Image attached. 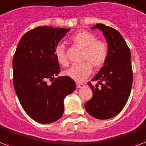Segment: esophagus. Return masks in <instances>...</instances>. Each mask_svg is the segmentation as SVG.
<instances>
[{
    "instance_id": "34e87169",
    "label": "esophagus",
    "mask_w": 146,
    "mask_h": 146,
    "mask_svg": "<svg viewBox=\"0 0 146 146\" xmlns=\"http://www.w3.org/2000/svg\"><path fill=\"white\" fill-rule=\"evenodd\" d=\"M85 86L83 83H76V88H83Z\"/></svg>"
}]
</instances>
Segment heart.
I'll return each instance as SVG.
<instances>
[{
    "instance_id": "heart-1",
    "label": "heart",
    "mask_w": 146,
    "mask_h": 146,
    "mask_svg": "<svg viewBox=\"0 0 146 146\" xmlns=\"http://www.w3.org/2000/svg\"><path fill=\"white\" fill-rule=\"evenodd\" d=\"M70 41L73 46L82 48V64L73 65L65 71V75L76 82H82L91 74L92 66L95 69L101 68L106 62L109 56V46L103 40H98L93 32L80 30L70 36ZM54 54L58 62L64 67L69 64L64 45L59 44L54 49Z\"/></svg>"
}]
</instances>
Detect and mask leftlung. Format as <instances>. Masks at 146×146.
Masks as SVG:
<instances>
[{
  "mask_svg": "<svg viewBox=\"0 0 146 146\" xmlns=\"http://www.w3.org/2000/svg\"><path fill=\"white\" fill-rule=\"evenodd\" d=\"M103 31L109 46V56L104 67L92 81L99 85H88L92 91V98L85 104L90 115L98 119H109L118 115L126 105L133 83L131 54L128 46L115 28L98 24L92 29Z\"/></svg>",
  "mask_w": 146,
  "mask_h": 146,
  "instance_id": "left-lung-1",
  "label": "left lung"
}]
</instances>
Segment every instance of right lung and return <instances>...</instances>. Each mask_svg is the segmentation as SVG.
I'll return each instance as SVG.
<instances>
[{
	"label": "right lung",
	"mask_w": 146,
	"mask_h": 146,
	"mask_svg": "<svg viewBox=\"0 0 146 146\" xmlns=\"http://www.w3.org/2000/svg\"><path fill=\"white\" fill-rule=\"evenodd\" d=\"M69 30L36 27L22 36L14 54L15 93L23 110L36 122L48 124L58 120L64 113L65 97L76 87L67 76L54 78L61 72L54 49Z\"/></svg>",
	"instance_id": "obj_1"
}]
</instances>
